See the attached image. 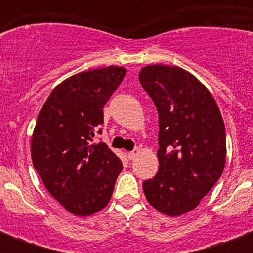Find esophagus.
I'll return each instance as SVG.
<instances>
[{
    "instance_id": "34e87169",
    "label": "esophagus",
    "mask_w": 253,
    "mask_h": 253,
    "mask_svg": "<svg viewBox=\"0 0 253 253\" xmlns=\"http://www.w3.org/2000/svg\"><path fill=\"white\" fill-rule=\"evenodd\" d=\"M138 152H139V150L130 151V152H128V154H127V156H128V159H130V160H132V159H135V156H136V155H138Z\"/></svg>"
}]
</instances>
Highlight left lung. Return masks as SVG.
Segmentation results:
<instances>
[{
  "label": "left lung",
  "instance_id": "obj_1",
  "mask_svg": "<svg viewBox=\"0 0 253 253\" xmlns=\"http://www.w3.org/2000/svg\"><path fill=\"white\" fill-rule=\"evenodd\" d=\"M139 81L159 113V170L143 182L147 201L163 214L198 206L226 163V130L210 91L188 71L147 65Z\"/></svg>",
  "mask_w": 253,
  "mask_h": 253
}]
</instances>
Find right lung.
Segmentation results:
<instances>
[{
	"label": "right lung",
	"instance_id": "add662e5",
	"mask_svg": "<svg viewBox=\"0 0 253 253\" xmlns=\"http://www.w3.org/2000/svg\"><path fill=\"white\" fill-rule=\"evenodd\" d=\"M125 75L123 67L111 65L68 77L38 115L31 139L34 168L51 196L75 215L102 210L123 168L105 143H94V135L103 123V106Z\"/></svg>",
	"mask_w": 253,
	"mask_h": 253
}]
</instances>
